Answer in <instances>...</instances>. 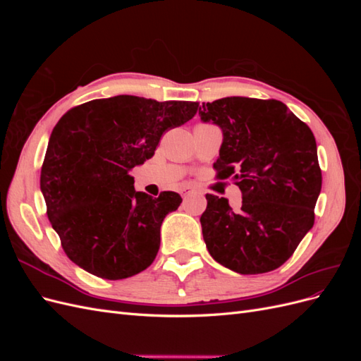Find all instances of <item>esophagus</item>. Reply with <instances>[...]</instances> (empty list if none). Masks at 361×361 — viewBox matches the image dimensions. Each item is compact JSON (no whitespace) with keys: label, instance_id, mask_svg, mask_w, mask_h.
Masks as SVG:
<instances>
[{"label":"esophagus","instance_id":"34e87169","mask_svg":"<svg viewBox=\"0 0 361 361\" xmlns=\"http://www.w3.org/2000/svg\"><path fill=\"white\" fill-rule=\"evenodd\" d=\"M192 192H195V188H192V187H183V188L180 190V194L183 195V197H187V195H190V194H192Z\"/></svg>","mask_w":361,"mask_h":361}]
</instances>
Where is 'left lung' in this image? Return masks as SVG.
I'll return each mask as SVG.
<instances>
[{
  "label": "left lung",
  "mask_w": 361,
  "mask_h": 361,
  "mask_svg": "<svg viewBox=\"0 0 361 361\" xmlns=\"http://www.w3.org/2000/svg\"><path fill=\"white\" fill-rule=\"evenodd\" d=\"M199 114L223 130L216 179L232 178L243 192L238 212L206 194L200 223L207 251L239 274L277 269L314 223L322 173L312 129L276 99L223 97Z\"/></svg>",
  "instance_id": "8db88e82"
}]
</instances>
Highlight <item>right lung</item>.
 <instances>
[{"label": "right lung", "instance_id": "right-lung-1", "mask_svg": "<svg viewBox=\"0 0 361 361\" xmlns=\"http://www.w3.org/2000/svg\"><path fill=\"white\" fill-rule=\"evenodd\" d=\"M199 102L120 94L73 106L48 143L40 188L68 257L106 280H122L155 260L161 224L182 203L134 190L129 171L152 158L164 133L191 120Z\"/></svg>", "mask_w": 361, "mask_h": 361}]
</instances>
